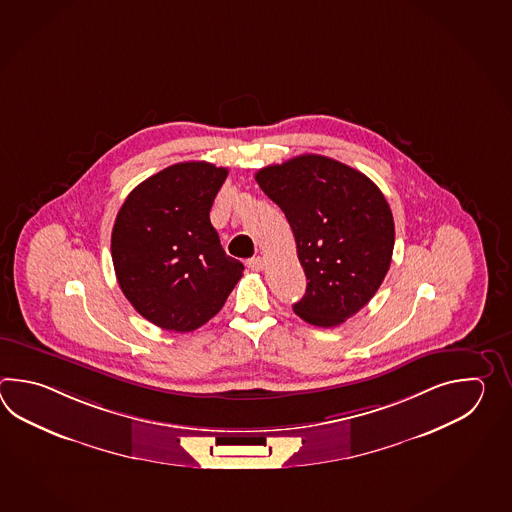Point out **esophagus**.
<instances>
[{
    "label": "esophagus",
    "mask_w": 512,
    "mask_h": 512,
    "mask_svg": "<svg viewBox=\"0 0 512 512\" xmlns=\"http://www.w3.org/2000/svg\"><path fill=\"white\" fill-rule=\"evenodd\" d=\"M247 267H249L251 271H263V269H265V260H263L261 256H256V258L247 260Z\"/></svg>",
    "instance_id": "obj_1"
}]
</instances>
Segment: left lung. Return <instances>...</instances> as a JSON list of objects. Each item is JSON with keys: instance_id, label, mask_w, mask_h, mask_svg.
<instances>
[{"instance_id": "obj_1", "label": "left lung", "mask_w": 512, "mask_h": 512, "mask_svg": "<svg viewBox=\"0 0 512 512\" xmlns=\"http://www.w3.org/2000/svg\"><path fill=\"white\" fill-rule=\"evenodd\" d=\"M256 181L289 221L307 276L294 313L313 326H340L370 302L390 269L388 201L370 177L315 153L265 166Z\"/></svg>"}]
</instances>
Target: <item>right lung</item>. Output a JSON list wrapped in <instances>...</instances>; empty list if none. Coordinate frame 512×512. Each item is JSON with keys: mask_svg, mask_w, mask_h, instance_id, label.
Returning <instances> with one entry per match:
<instances>
[{"mask_svg": "<svg viewBox=\"0 0 512 512\" xmlns=\"http://www.w3.org/2000/svg\"><path fill=\"white\" fill-rule=\"evenodd\" d=\"M229 175L205 161L177 163L135 186L111 232L120 289L155 326L188 333L207 324L240 282L210 208Z\"/></svg>", "mask_w": 512, "mask_h": 512, "instance_id": "obj_1", "label": "right lung"}]
</instances>
